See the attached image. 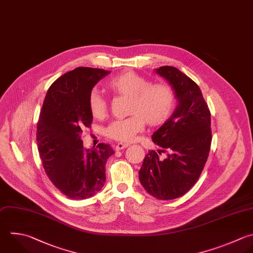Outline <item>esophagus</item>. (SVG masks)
I'll return each mask as SVG.
<instances>
[{
	"label": "esophagus",
	"instance_id": "obj_1",
	"mask_svg": "<svg viewBox=\"0 0 253 253\" xmlns=\"http://www.w3.org/2000/svg\"><path fill=\"white\" fill-rule=\"evenodd\" d=\"M128 145H129L128 143H122V142H120V143H118V144L116 145V150L125 149V148H126Z\"/></svg>",
	"mask_w": 253,
	"mask_h": 253
}]
</instances>
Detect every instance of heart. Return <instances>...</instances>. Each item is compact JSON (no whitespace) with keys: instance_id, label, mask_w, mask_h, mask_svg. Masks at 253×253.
I'll return each instance as SVG.
<instances>
[{"instance_id":"heart-1","label":"heart","mask_w":253,"mask_h":253,"mask_svg":"<svg viewBox=\"0 0 253 253\" xmlns=\"http://www.w3.org/2000/svg\"><path fill=\"white\" fill-rule=\"evenodd\" d=\"M108 89L119 96L128 97L126 119L113 121L106 128V135L121 142L132 141L143 130L145 122L151 126L165 124L176 107V94L167 83H151L146 77L133 71H125L113 77ZM88 108L96 119H103L108 113V102L97 91L88 97Z\"/></svg>"}]
</instances>
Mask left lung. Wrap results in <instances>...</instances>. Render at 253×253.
<instances>
[{"label": "left lung", "mask_w": 253, "mask_h": 253, "mask_svg": "<svg viewBox=\"0 0 253 253\" xmlns=\"http://www.w3.org/2000/svg\"><path fill=\"white\" fill-rule=\"evenodd\" d=\"M156 73L175 91L178 105L170 119L153 134L161 147L149 151L138 172L141 185L158 200L185 195L198 181L207 162L211 142V112L199 86L179 69L162 66ZM161 152L168 153L162 161Z\"/></svg>", "instance_id": "8db88e82"}]
</instances>
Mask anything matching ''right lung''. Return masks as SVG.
<instances>
[{
    "label": "right lung",
    "instance_id": "right-lung-1",
    "mask_svg": "<svg viewBox=\"0 0 253 253\" xmlns=\"http://www.w3.org/2000/svg\"><path fill=\"white\" fill-rule=\"evenodd\" d=\"M111 71L78 67L59 77L49 87L37 126V141L49 180L65 196L84 200L94 196L106 181V162L115 153L111 145L83 146V127L93 116L88 97L94 86Z\"/></svg>",
    "mask_w": 253,
    "mask_h": 253
}]
</instances>
